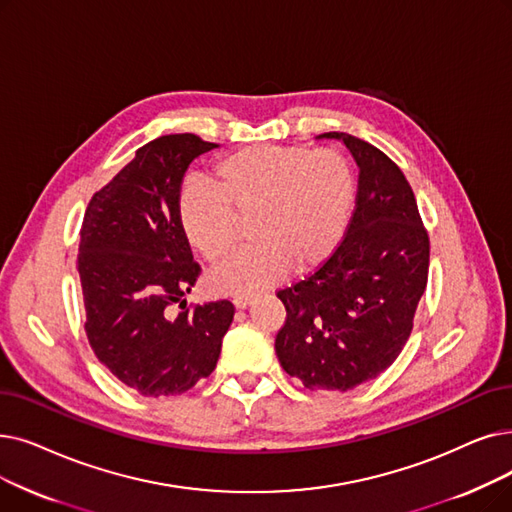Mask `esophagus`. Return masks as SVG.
I'll list each match as a JSON object with an SVG mask.
<instances>
[{
	"mask_svg": "<svg viewBox=\"0 0 512 512\" xmlns=\"http://www.w3.org/2000/svg\"><path fill=\"white\" fill-rule=\"evenodd\" d=\"M251 301H253V295H251V293H242V295H236V297L232 299V303H234L238 309H244L247 305H251Z\"/></svg>",
	"mask_w": 512,
	"mask_h": 512,
	"instance_id": "esophagus-1",
	"label": "esophagus"
}]
</instances>
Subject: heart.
<instances>
[{"label":"heart","mask_w":512,"mask_h":512,"mask_svg":"<svg viewBox=\"0 0 512 512\" xmlns=\"http://www.w3.org/2000/svg\"><path fill=\"white\" fill-rule=\"evenodd\" d=\"M355 201V173L335 148L253 144L217 159L211 184L192 182L180 196V226L207 263L226 261L251 215L253 240L211 276L219 291H251L288 270L320 268L341 244Z\"/></svg>","instance_id":"1"}]
</instances>
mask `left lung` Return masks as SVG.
Masks as SVG:
<instances>
[{
    "instance_id": "8db88e82",
    "label": "left lung",
    "mask_w": 512,
    "mask_h": 512,
    "mask_svg": "<svg viewBox=\"0 0 512 512\" xmlns=\"http://www.w3.org/2000/svg\"><path fill=\"white\" fill-rule=\"evenodd\" d=\"M360 167L347 234L318 272L278 291L286 322L276 355L307 389L349 391L372 381L402 353L427 288L429 236L414 192L385 152L343 131Z\"/></svg>"
}]
</instances>
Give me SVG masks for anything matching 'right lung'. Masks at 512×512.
Wrapping results in <instances>:
<instances>
[{
    "label": "right lung",
    "mask_w": 512,
    "mask_h": 512,
    "mask_svg": "<svg viewBox=\"0 0 512 512\" xmlns=\"http://www.w3.org/2000/svg\"><path fill=\"white\" fill-rule=\"evenodd\" d=\"M217 146L194 133L148 142L83 217L77 268L87 341L146 397L180 395L209 376L234 318L230 301L184 305L201 268L180 226V188L190 163Z\"/></svg>",
    "instance_id": "1"
}]
</instances>
